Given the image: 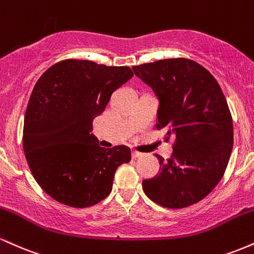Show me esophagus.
<instances>
[{
    "label": "esophagus",
    "mask_w": 254,
    "mask_h": 254,
    "mask_svg": "<svg viewBox=\"0 0 254 254\" xmlns=\"http://www.w3.org/2000/svg\"><path fill=\"white\" fill-rule=\"evenodd\" d=\"M131 156H132V159H138V157L142 156V154L138 153V151H132V153H131Z\"/></svg>",
    "instance_id": "esophagus-1"
}]
</instances>
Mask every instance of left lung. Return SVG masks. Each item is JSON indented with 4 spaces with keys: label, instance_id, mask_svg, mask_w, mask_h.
<instances>
[{
    "label": "left lung",
    "instance_id": "1",
    "mask_svg": "<svg viewBox=\"0 0 254 254\" xmlns=\"http://www.w3.org/2000/svg\"><path fill=\"white\" fill-rule=\"evenodd\" d=\"M159 99L157 130L176 137L171 159L156 155L160 171L142 182L159 205L180 209L199 202L223 177L233 149V121L220 84L204 66L170 58L132 66Z\"/></svg>",
    "mask_w": 254,
    "mask_h": 254
}]
</instances>
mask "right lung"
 Listing matches in <instances>:
<instances>
[{
  "mask_svg": "<svg viewBox=\"0 0 254 254\" xmlns=\"http://www.w3.org/2000/svg\"><path fill=\"white\" fill-rule=\"evenodd\" d=\"M132 75L129 66L65 60L38 80L26 109L22 144L34 179L55 200L87 208L110 194L116 171L130 161L131 150L101 148L92 133L93 119Z\"/></svg>",
  "mask_w": 254,
  "mask_h": 254,
  "instance_id": "right-lung-1",
  "label": "right lung"
}]
</instances>
